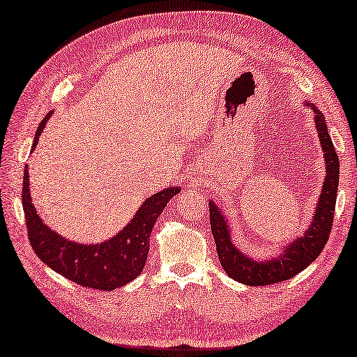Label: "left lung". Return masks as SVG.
I'll return each mask as SVG.
<instances>
[{
	"instance_id": "8db88e82",
	"label": "left lung",
	"mask_w": 357,
	"mask_h": 357,
	"mask_svg": "<svg viewBox=\"0 0 357 357\" xmlns=\"http://www.w3.org/2000/svg\"><path fill=\"white\" fill-rule=\"evenodd\" d=\"M312 109H314L317 135H319L322 150H324L327 175L308 231L301 238L295 239L289 248H284L282 255L273 260L257 261L239 252L231 243L229 228L222 212L218 211L217 206H213V202H209L211 228L213 239H215L218 260H220L223 270L234 281L248 284V286H270V284L287 281L311 265V261H314L322 249L326 248L328 234L332 231L333 213H335L340 161L331 135H328L324 114L317 112L314 107Z\"/></svg>"
}]
</instances>
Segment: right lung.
<instances>
[{"label":"right lung","mask_w":357,"mask_h":357,"mask_svg":"<svg viewBox=\"0 0 357 357\" xmlns=\"http://www.w3.org/2000/svg\"><path fill=\"white\" fill-rule=\"evenodd\" d=\"M49 116L51 113L46 114L38 128L33 148L40 142L38 139ZM29 186V169L25 167L22 204L31 249L51 270L62 274L71 282L98 290L118 289L139 276L150 249L151 229L161 212L166 209L167 202L180 191L177 186H171L146 197L123 231L102 244L86 245L70 243L43 223L31 202Z\"/></svg>","instance_id":"1"}]
</instances>
